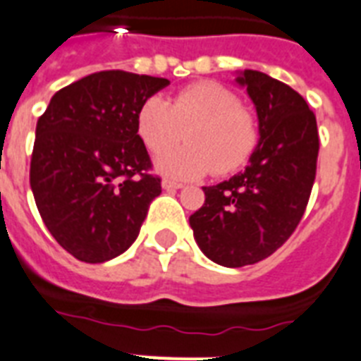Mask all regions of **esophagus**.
Masks as SVG:
<instances>
[{"mask_svg": "<svg viewBox=\"0 0 361 361\" xmlns=\"http://www.w3.org/2000/svg\"><path fill=\"white\" fill-rule=\"evenodd\" d=\"M162 188L164 190H178V188H183V184L177 183V180H171V178H164Z\"/></svg>", "mask_w": 361, "mask_h": 361, "instance_id": "obj_1", "label": "esophagus"}]
</instances>
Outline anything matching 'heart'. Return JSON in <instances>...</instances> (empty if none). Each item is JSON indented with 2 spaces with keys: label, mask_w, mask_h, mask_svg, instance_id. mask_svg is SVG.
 <instances>
[{
  "label": "heart",
  "mask_w": 361,
  "mask_h": 361,
  "mask_svg": "<svg viewBox=\"0 0 361 361\" xmlns=\"http://www.w3.org/2000/svg\"><path fill=\"white\" fill-rule=\"evenodd\" d=\"M136 129L154 154L175 147L186 133L190 145L159 159L164 173L180 178L234 173L260 142L255 114L241 106L234 92L214 80L184 86L171 101L147 97L138 110Z\"/></svg>",
  "instance_id": "b5f03b06"
}]
</instances>
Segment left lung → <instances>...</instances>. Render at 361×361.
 <instances>
[{"instance_id":"left-lung-1","label":"left lung","mask_w":361,"mask_h":361,"mask_svg":"<svg viewBox=\"0 0 361 361\" xmlns=\"http://www.w3.org/2000/svg\"><path fill=\"white\" fill-rule=\"evenodd\" d=\"M258 114L260 142L245 171L204 186V204L190 216L201 251L225 267L271 256L305 216L317 171L319 133L300 94L281 80L245 70L238 77Z\"/></svg>"}]
</instances>
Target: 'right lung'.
I'll list each match as a JSON object with an SVG mask.
<instances>
[{
	"label": "right lung",
	"mask_w": 361,
	"mask_h": 361,
	"mask_svg": "<svg viewBox=\"0 0 361 361\" xmlns=\"http://www.w3.org/2000/svg\"><path fill=\"white\" fill-rule=\"evenodd\" d=\"M168 85L162 77L97 71L56 92L38 118L32 195L47 231L77 260L101 264L127 251L162 192L136 118Z\"/></svg>",
	"instance_id": "add662e5"
}]
</instances>
